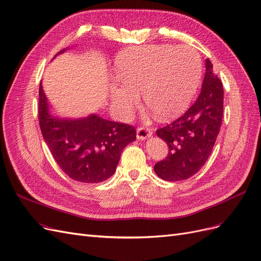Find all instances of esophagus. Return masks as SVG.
<instances>
[{
	"label": "esophagus",
	"instance_id": "34e87169",
	"mask_svg": "<svg viewBox=\"0 0 261 261\" xmlns=\"http://www.w3.org/2000/svg\"><path fill=\"white\" fill-rule=\"evenodd\" d=\"M152 132L147 127H139L137 129V138L140 140H145L149 137H151Z\"/></svg>",
	"mask_w": 261,
	"mask_h": 261
}]
</instances>
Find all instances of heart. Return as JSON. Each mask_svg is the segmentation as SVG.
<instances>
[{"label": "heart", "instance_id": "heart-1", "mask_svg": "<svg viewBox=\"0 0 261 261\" xmlns=\"http://www.w3.org/2000/svg\"><path fill=\"white\" fill-rule=\"evenodd\" d=\"M115 70L121 85L112 87L110 98L121 116L132 114L141 92L149 111L167 120L192 100L200 81L201 60L185 45L137 46L118 55Z\"/></svg>", "mask_w": 261, "mask_h": 261}]
</instances>
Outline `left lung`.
Instances as JSON below:
<instances>
[{
    "label": "left lung",
    "mask_w": 261,
    "mask_h": 261,
    "mask_svg": "<svg viewBox=\"0 0 261 261\" xmlns=\"http://www.w3.org/2000/svg\"><path fill=\"white\" fill-rule=\"evenodd\" d=\"M223 86L206 60V74L195 103L173 123L156 130L169 154L154 164V172L169 181L187 179L206 163L215 146L223 115Z\"/></svg>",
    "instance_id": "left-lung-1"
}]
</instances>
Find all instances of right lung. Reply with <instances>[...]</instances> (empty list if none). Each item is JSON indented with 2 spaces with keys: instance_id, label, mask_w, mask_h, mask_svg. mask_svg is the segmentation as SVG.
I'll return each mask as SVG.
<instances>
[{
  "instance_id": "1",
  "label": "right lung",
  "mask_w": 261,
  "mask_h": 261,
  "mask_svg": "<svg viewBox=\"0 0 261 261\" xmlns=\"http://www.w3.org/2000/svg\"><path fill=\"white\" fill-rule=\"evenodd\" d=\"M38 112L43 139L54 160L65 174L82 183H100L111 177L123 149L136 139L133 126L105 120L97 114L81 118L54 114L42 83Z\"/></svg>"
}]
</instances>
